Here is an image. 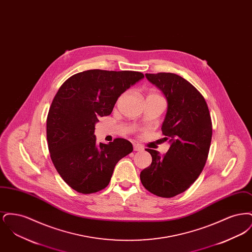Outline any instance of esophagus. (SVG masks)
I'll return each mask as SVG.
<instances>
[{"label":"esophagus","instance_id":"obj_1","mask_svg":"<svg viewBox=\"0 0 252 252\" xmlns=\"http://www.w3.org/2000/svg\"><path fill=\"white\" fill-rule=\"evenodd\" d=\"M133 149H134V151H142V150H144L143 146L141 144H133Z\"/></svg>","mask_w":252,"mask_h":252}]
</instances>
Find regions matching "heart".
I'll return each instance as SVG.
<instances>
[{
	"label": "heart",
	"mask_w": 252,
	"mask_h": 252,
	"mask_svg": "<svg viewBox=\"0 0 252 252\" xmlns=\"http://www.w3.org/2000/svg\"><path fill=\"white\" fill-rule=\"evenodd\" d=\"M147 96H159L157 93L155 92H153V91H151V92H149V94H148V95Z\"/></svg>",
	"instance_id": "1"
}]
</instances>
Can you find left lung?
I'll list each match as a JSON object with an SVG mask.
<instances>
[{"label": "left lung", "instance_id": "1", "mask_svg": "<svg viewBox=\"0 0 252 252\" xmlns=\"http://www.w3.org/2000/svg\"><path fill=\"white\" fill-rule=\"evenodd\" d=\"M166 97L167 112L161 131L169 140L167 153L147 148L151 165L141 172L144 188L160 197L185 192L202 172L212 142L213 126L203 95L176 73H145Z\"/></svg>", "mask_w": 252, "mask_h": 252}]
</instances>
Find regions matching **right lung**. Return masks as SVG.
<instances>
[{
	"mask_svg": "<svg viewBox=\"0 0 252 252\" xmlns=\"http://www.w3.org/2000/svg\"><path fill=\"white\" fill-rule=\"evenodd\" d=\"M144 77L134 71L88 70L61 85L49 109L47 142L57 171L76 192L105 189L116 163L133 151L131 143L122 138L97 144L94 126L99 117L111 113L119 96Z\"/></svg>",
	"mask_w": 252,
	"mask_h": 252,
	"instance_id": "right-lung-1",
	"label": "right lung"
}]
</instances>
